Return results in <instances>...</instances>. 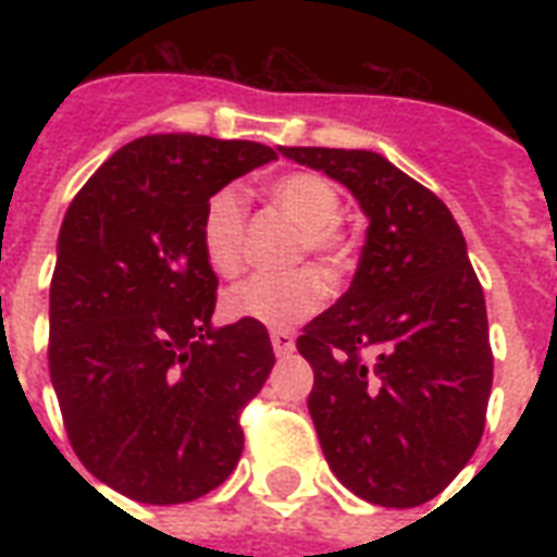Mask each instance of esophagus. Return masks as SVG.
<instances>
[{
  "label": "esophagus",
  "instance_id": "esophagus-1",
  "mask_svg": "<svg viewBox=\"0 0 557 557\" xmlns=\"http://www.w3.org/2000/svg\"><path fill=\"white\" fill-rule=\"evenodd\" d=\"M271 347H274V356L286 358L295 352V335L286 330H274L271 332Z\"/></svg>",
  "mask_w": 557,
  "mask_h": 557
}]
</instances>
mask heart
Wrapping results in <instances>:
<instances>
[{
	"mask_svg": "<svg viewBox=\"0 0 557 557\" xmlns=\"http://www.w3.org/2000/svg\"><path fill=\"white\" fill-rule=\"evenodd\" d=\"M271 199L300 225L297 253H312L330 271L344 269L349 257L347 239L338 231L341 201L338 187L318 173H286L269 185ZM201 251L210 269L231 277L243 265L245 199L236 187H219L201 213ZM326 280L321 271L295 269L286 274H251L222 295V314L227 321H245L292 330L312 318L326 304Z\"/></svg>",
	"mask_w": 557,
	"mask_h": 557,
	"instance_id": "1",
	"label": "heart"
}]
</instances>
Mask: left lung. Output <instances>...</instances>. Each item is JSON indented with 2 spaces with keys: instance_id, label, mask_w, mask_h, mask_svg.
<instances>
[{
  "instance_id": "1",
  "label": "left lung",
  "mask_w": 557,
  "mask_h": 557,
  "mask_svg": "<svg viewBox=\"0 0 557 557\" xmlns=\"http://www.w3.org/2000/svg\"><path fill=\"white\" fill-rule=\"evenodd\" d=\"M370 219L356 277L297 338L323 457L361 500H433L480 445L492 393L483 286L445 201L370 150L280 147Z\"/></svg>"
}]
</instances>
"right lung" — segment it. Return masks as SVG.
Here are the masks:
<instances>
[{"mask_svg":"<svg viewBox=\"0 0 557 557\" xmlns=\"http://www.w3.org/2000/svg\"><path fill=\"white\" fill-rule=\"evenodd\" d=\"M277 152L208 135H144L65 210L48 304V370L74 454L138 503H190L243 454L239 413L274 367L269 332L213 330L219 280L205 201Z\"/></svg>","mask_w":557,"mask_h":557,"instance_id":"obj_1","label":"right lung"}]
</instances>
